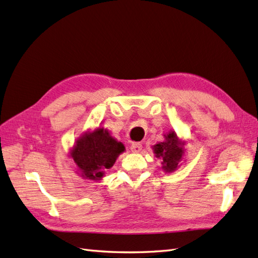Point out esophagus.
Wrapping results in <instances>:
<instances>
[{
  "label": "esophagus",
  "instance_id": "34e87169",
  "mask_svg": "<svg viewBox=\"0 0 258 258\" xmlns=\"http://www.w3.org/2000/svg\"><path fill=\"white\" fill-rule=\"evenodd\" d=\"M131 152L132 153H140L142 151V144L139 143V142H135L131 144Z\"/></svg>",
  "mask_w": 258,
  "mask_h": 258
}]
</instances>
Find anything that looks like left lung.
<instances>
[{"mask_svg": "<svg viewBox=\"0 0 258 258\" xmlns=\"http://www.w3.org/2000/svg\"><path fill=\"white\" fill-rule=\"evenodd\" d=\"M185 145L186 141L179 139L173 130L165 135V141L153 145L155 157L161 160V169L166 173L173 172L181 165L185 154Z\"/></svg>", "mask_w": 258, "mask_h": 258, "instance_id": "obj_1", "label": "left lung"}]
</instances>
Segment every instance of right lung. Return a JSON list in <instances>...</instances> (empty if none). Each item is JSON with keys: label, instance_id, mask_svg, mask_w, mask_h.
Masks as SVG:
<instances>
[{"label": "right lung", "instance_id": "right-lung-1", "mask_svg": "<svg viewBox=\"0 0 258 258\" xmlns=\"http://www.w3.org/2000/svg\"><path fill=\"white\" fill-rule=\"evenodd\" d=\"M124 150L123 144L113 138L110 131L98 127L84 132L70 150L69 156L76 165L77 174L99 182Z\"/></svg>", "mask_w": 258, "mask_h": 258}]
</instances>
